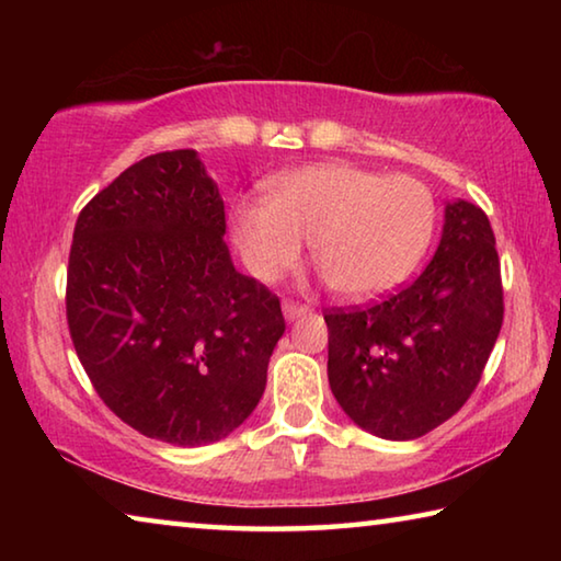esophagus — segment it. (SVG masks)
Instances as JSON below:
<instances>
[{"mask_svg": "<svg viewBox=\"0 0 561 561\" xmlns=\"http://www.w3.org/2000/svg\"><path fill=\"white\" fill-rule=\"evenodd\" d=\"M282 311H284V317H287L289 321L291 319H297V317H304V314H309V307L307 304H299V301H291V299H284L282 301Z\"/></svg>", "mask_w": 561, "mask_h": 561, "instance_id": "esophagus-1", "label": "esophagus"}]
</instances>
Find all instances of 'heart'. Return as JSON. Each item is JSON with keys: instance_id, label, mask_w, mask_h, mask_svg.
<instances>
[{"instance_id": "1", "label": "heart", "mask_w": 561, "mask_h": 561, "mask_svg": "<svg viewBox=\"0 0 561 561\" xmlns=\"http://www.w3.org/2000/svg\"><path fill=\"white\" fill-rule=\"evenodd\" d=\"M435 227L431 190L413 178L324 163L282 175L262 203L234 207L237 250L260 282H277L301 260L311 262L334 291L376 297L415 270Z\"/></svg>"}]
</instances>
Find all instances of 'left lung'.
<instances>
[{"label": "left lung", "instance_id": "left-lung-1", "mask_svg": "<svg viewBox=\"0 0 561 561\" xmlns=\"http://www.w3.org/2000/svg\"><path fill=\"white\" fill-rule=\"evenodd\" d=\"M505 301L488 215L445 205L438 250L408 287L364 309H329V386L358 428L413 440L468 401L495 346Z\"/></svg>", "mask_w": 561, "mask_h": 561}]
</instances>
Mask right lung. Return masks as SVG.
I'll return each instance as SVG.
<instances>
[{
    "label": "right lung",
    "instance_id": "1",
    "mask_svg": "<svg viewBox=\"0 0 561 561\" xmlns=\"http://www.w3.org/2000/svg\"><path fill=\"white\" fill-rule=\"evenodd\" d=\"M195 150L148 156L73 227L66 319L83 371L146 438L195 448L257 408L284 334L277 294L234 270Z\"/></svg>",
    "mask_w": 561,
    "mask_h": 561
}]
</instances>
